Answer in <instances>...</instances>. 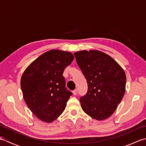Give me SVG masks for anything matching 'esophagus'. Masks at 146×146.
<instances>
[{
  "label": "esophagus",
  "mask_w": 146,
  "mask_h": 146,
  "mask_svg": "<svg viewBox=\"0 0 146 146\" xmlns=\"http://www.w3.org/2000/svg\"><path fill=\"white\" fill-rule=\"evenodd\" d=\"M73 94L74 95H76V94H77V91L76 90H75L73 91Z\"/></svg>",
  "instance_id": "obj_1"
}]
</instances>
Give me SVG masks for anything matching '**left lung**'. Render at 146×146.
I'll return each mask as SVG.
<instances>
[{
  "label": "left lung",
  "mask_w": 146,
  "mask_h": 146,
  "mask_svg": "<svg viewBox=\"0 0 146 146\" xmlns=\"http://www.w3.org/2000/svg\"><path fill=\"white\" fill-rule=\"evenodd\" d=\"M74 54L88 83V92L80 100L83 110L97 120L108 119L125 94L124 70L104 52L83 50Z\"/></svg>",
  "instance_id": "8db88e82"
}]
</instances>
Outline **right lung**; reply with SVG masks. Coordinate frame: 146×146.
<instances>
[{
	"label": "right lung",
	"instance_id": "obj_1",
	"mask_svg": "<svg viewBox=\"0 0 146 146\" xmlns=\"http://www.w3.org/2000/svg\"><path fill=\"white\" fill-rule=\"evenodd\" d=\"M74 60L69 51L51 49L33 61L24 70L21 87L31 111L43 122L51 123L63 112L71 92L63 76Z\"/></svg>",
	"mask_w": 146,
	"mask_h": 146
}]
</instances>
